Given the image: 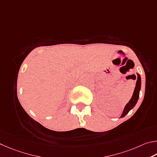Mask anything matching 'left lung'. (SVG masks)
Instances as JSON below:
<instances>
[{
	"label": "left lung",
	"instance_id": "1",
	"mask_svg": "<svg viewBox=\"0 0 157 157\" xmlns=\"http://www.w3.org/2000/svg\"><path fill=\"white\" fill-rule=\"evenodd\" d=\"M141 76L139 74H137V81L136 83V87L135 89H134V91L133 93L132 97L131 99L129 101L128 103L125 105L124 110L123 112V114L121 118L124 117L126 114H128L129 112L130 111V109H132L134 106H135L136 103H137V101L139 99V92L140 90H141Z\"/></svg>",
	"mask_w": 157,
	"mask_h": 157
}]
</instances>
